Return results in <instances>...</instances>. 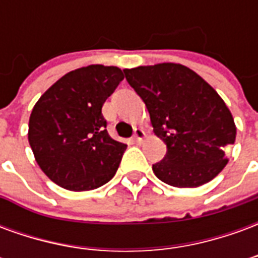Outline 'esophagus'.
<instances>
[{"mask_svg": "<svg viewBox=\"0 0 258 258\" xmlns=\"http://www.w3.org/2000/svg\"><path fill=\"white\" fill-rule=\"evenodd\" d=\"M144 138H145V133H144V130L135 128L134 137H133V140H134V142H137V144H140V142H142V140H144Z\"/></svg>", "mask_w": 258, "mask_h": 258, "instance_id": "1", "label": "esophagus"}]
</instances>
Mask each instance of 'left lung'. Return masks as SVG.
Returning <instances> with one entry per match:
<instances>
[{"mask_svg":"<svg viewBox=\"0 0 258 258\" xmlns=\"http://www.w3.org/2000/svg\"><path fill=\"white\" fill-rule=\"evenodd\" d=\"M125 80L145 102L155 134L167 146L153 164L157 178L177 188L209 182L228 163L236 127L216 90L179 63L124 70Z\"/></svg>","mask_w":258,"mask_h":258,"instance_id":"1","label":"left lung"}]
</instances>
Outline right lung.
I'll use <instances>...</instances> for the list:
<instances>
[{"label": "right lung", "instance_id": "add662e5", "mask_svg": "<svg viewBox=\"0 0 258 258\" xmlns=\"http://www.w3.org/2000/svg\"><path fill=\"white\" fill-rule=\"evenodd\" d=\"M116 66L91 64L64 74L38 99L29 144L48 178L69 190H91L113 178L127 145L107 134L102 106L123 81Z\"/></svg>", "mask_w": 258, "mask_h": 258}]
</instances>
